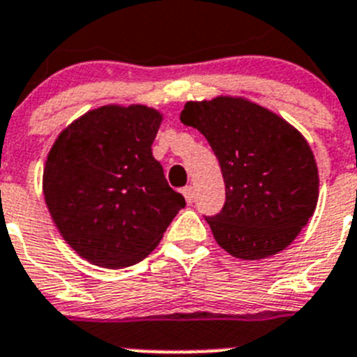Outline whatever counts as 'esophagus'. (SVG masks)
<instances>
[{
    "instance_id": "34e87169",
    "label": "esophagus",
    "mask_w": 357,
    "mask_h": 357,
    "mask_svg": "<svg viewBox=\"0 0 357 357\" xmlns=\"http://www.w3.org/2000/svg\"><path fill=\"white\" fill-rule=\"evenodd\" d=\"M183 195H185L186 202H188V204H192V202H194V199H195V194H194V186H192V185L185 186V188H183Z\"/></svg>"
}]
</instances>
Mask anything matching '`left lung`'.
<instances>
[{
  "mask_svg": "<svg viewBox=\"0 0 357 357\" xmlns=\"http://www.w3.org/2000/svg\"><path fill=\"white\" fill-rule=\"evenodd\" d=\"M179 119L206 137L220 163L226 202L206 217L218 245L250 261L287 249L319 201L306 139L274 112L231 96L188 101Z\"/></svg>",
  "mask_w": 357,
  "mask_h": 357,
  "instance_id": "8db88e82",
  "label": "left lung"
}]
</instances>
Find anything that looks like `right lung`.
<instances>
[{"instance_id":"right-lung-1","label":"right lung","mask_w":357,"mask_h":357,"mask_svg":"<svg viewBox=\"0 0 357 357\" xmlns=\"http://www.w3.org/2000/svg\"><path fill=\"white\" fill-rule=\"evenodd\" d=\"M162 119L144 105H105L70 123L50 149L47 210L86 261L107 268L142 261L185 208L151 151Z\"/></svg>"}]
</instances>
